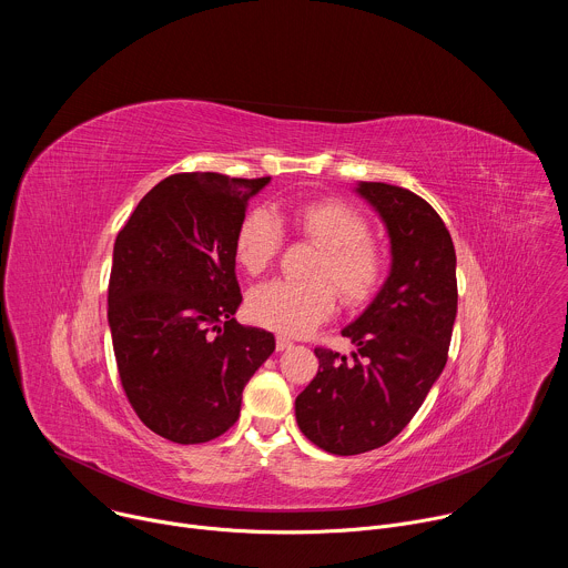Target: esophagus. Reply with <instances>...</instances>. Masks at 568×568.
I'll list each match as a JSON object with an SVG mask.
<instances>
[{
  "instance_id": "esophagus-1",
  "label": "esophagus",
  "mask_w": 568,
  "mask_h": 568,
  "mask_svg": "<svg viewBox=\"0 0 568 568\" xmlns=\"http://www.w3.org/2000/svg\"><path fill=\"white\" fill-rule=\"evenodd\" d=\"M292 346V339L287 335H278L276 337V351H287Z\"/></svg>"
}]
</instances>
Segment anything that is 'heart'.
Listing matches in <instances>:
<instances>
[{
	"mask_svg": "<svg viewBox=\"0 0 568 568\" xmlns=\"http://www.w3.org/2000/svg\"><path fill=\"white\" fill-rule=\"evenodd\" d=\"M294 229L316 242L321 254L312 265L310 281L274 278L252 290L250 314L256 323L287 335H303L328 318L339 294L351 305L366 303L386 276L388 256L382 242L368 235L366 217L337 200H316L292 209ZM283 245L278 215L258 206L240 222L235 258L250 274L265 272ZM336 284L333 286L329 281Z\"/></svg>",
	"mask_w": 568,
	"mask_h": 568,
	"instance_id": "obj_1",
	"label": "heart"
}]
</instances>
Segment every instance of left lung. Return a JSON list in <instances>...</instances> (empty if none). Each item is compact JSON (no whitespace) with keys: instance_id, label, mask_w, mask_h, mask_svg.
<instances>
[{"instance_id":"1","label":"left lung","mask_w":568,"mask_h":568,"mask_svg":"<svg viewBox=\"0 0 568 568\" xmlns=\"http://www.w3.org/2000/svg\"><path fill=\"white\" fill-rule=\"evenodd\" d=\"M355 191L386 226L390 272L342 331L353 362L314 348L318 373L294 402L303 436L337 456L377 449L412 423L447 364L458 305L454 242L432 204L384 182Z\"/></svg>"}]
</instances>
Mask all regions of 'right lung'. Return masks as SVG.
Listing matches in <instances>:
<instances>
[{"label": "right lung", "instance_id": "right-lung-1", "mask_svg": "<svg viewBox=\"0 0 568 568\" xmlns=\"http://www.w3.org/2000/svg\"><path fill=\"white\" fill-rule=\"evenodd\" d=\"M272 178L180 173L119 231L108 321L123 390L141 423L180 445L209 443L240 416L242 388L274 335L240 326L235 235Z\"/></svg>", "mask_w": 568, "mask_h": 568}]
</instances>
